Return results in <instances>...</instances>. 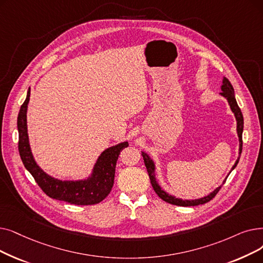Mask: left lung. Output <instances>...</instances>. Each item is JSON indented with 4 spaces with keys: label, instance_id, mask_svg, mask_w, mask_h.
I'll list each match as a JSON object with an SVG mask.
<instances>
[{
    "label": "left lung",
    "instance_id": "1",
    "mask_svg": "<svg viewBox=\"0 0 263 263\" xmlns=\"http://www.w3.org/2000/svg\"><path fill=\"white\" fill-rule=\"evenodd\" d=\"M221 90L222 92L221 95L227 98L228 102H229L230 104V107L232 109V111L234 112L235 115V118H236V121H237V134H238V139H239V156H241L242 154V149H243V139H242V134H243V127H244V119H243V114L241 111V108L238 107L237 103H236V100H235V97H234V89L231 85V83L229 82V79L228 78H223V85L221 86ZM142 156H143V159H144V163H145V166L147 168V172H148V175H149V179H151V182H152V186L155 190V192L157 193V195L159 196L160 199H162L163 201L170 203V204H174V205H178V206H196V205H200V204H205L210 202L212 199L215 198V196L217 195V193L219 192V190L221 189V186L217 188L216 190H214L210 196L205 197V198H202L200 200H192V201H188V200H181V199H176L175 197H172V196H168L166 192H164L163 190H161V188H160V186L158 185V182L156 180V177H155V165H154V162L152 161V159L148 157L145 153H142ZM238 160L239 158H237L235 164L233 165L232 170L236 166V164L238 163ZM226 182V180L223 181Z\"/></svg>",
    "mask_w": 263,
    "mask_h": 263
}]
</instances>
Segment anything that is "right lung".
<instances>
[{
  "mask_svg": "<svg viewBox=\"0 0 263 263\" xmlns=\"http://www.w3.org/2000/svg\"><path fill=\"white\" fill-rule=\"evenodd\" d=\"M30 100V89L27 99L21 105L18 114V151L22 163L35 179L40 188L49 198L64 201L75 205H92L103 201L114 185L116 162L120 152L128 147V142L108 148L102 153L95 166L93 174L87 180L62 181L45 174L39 167L31 154L27 132V107Z\"/></svg>",
  "mask_w": 263,
  "mask_h": 263,
  "instance_id": "obj_1",
  "label": "right lung"
}]
</instances>
